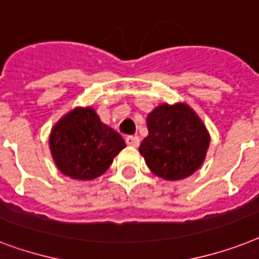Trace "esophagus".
I'll return each instance as SVG.
<instances>
[{"instance_id": "esophagus-1", "label": "esophagus", "mask_w": 259, "mask_h": 259, "mask_svg": "<svg viewBox=\"0 0 259 259\" xmlns=\"http://www.w3.org/2000/svg\"><path fill=\"white\" fill-rule=\"evenodd\" d=\"M125 143H127L128 146L138 147V146H139V143H140L139 136H138V135H130V136H127V138H125Z\"/></svg>"}]
</instances>
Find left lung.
<instances>
[{
	"instance_id": "1",
	"label": "left lung",
	"mask_w": 259,
	"mask_h": 259,
	"mask_svg": "<svg viewBox=\"0 0 259 259\" xmlns=\"http://www.w3.org/2000/svg\"><path fill=\"white\" fill-rule=\"evenodd\" d=\"M148 136L139 147L155 175L179 181L203 163L210 138L196 113L185 104H162L147 117Z\"/></svg>"
}]
</instances>
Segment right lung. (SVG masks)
<instances>
[{
  "label": "right lung",
  "instance_id": "right-lung-1",
  "mask_svg": "<svg viewBox=\"0 0 259 259\" xmlns=\"http://www.w3.org/2000/svg\"><path fill=\"white\" fill-rule=\"evenodd\" d=\"M49 144L60 171L78 181L103 175L125 147L120 134L101 123L92 108H76L64 116L52 130Z\"/></svg>",
  "mask_w": 259,
  "mask_h": 259
}]
</instances>
